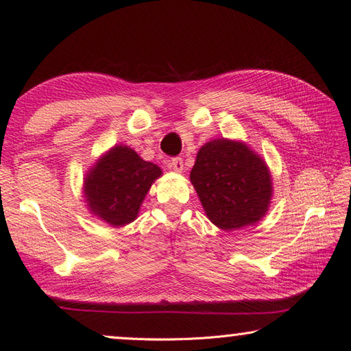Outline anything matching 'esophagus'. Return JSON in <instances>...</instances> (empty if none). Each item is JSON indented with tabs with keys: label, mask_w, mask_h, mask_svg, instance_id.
<instances>
[{
	"label": "esophagus",
	"mask_w": 351,
	"mask_h": 351,
	"mask_svg": "<svg viewBox=\"0 0 351 351\" xmlns=\"http://www.w3.org/2000/svg\"><path fill=\"white\" fill-rule=\"evenodd\" d=\"M169 168H173L177 173H182L183 171V159L182 157H173L169 162Z\"/></svg>",
	"instance_id": "esophagus-1"
}]
</instances>
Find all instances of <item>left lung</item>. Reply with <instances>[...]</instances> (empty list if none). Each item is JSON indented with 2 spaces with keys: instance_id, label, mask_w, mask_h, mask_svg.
<instances>
[{
  "instance_id": "8db88e82",
  "label": "left lung",
  "mask_w": 351,
  "mask_h": 351,
  "mask_svg": "<svg viewBox=\"0 0 351 351\" xmlns=\"http://www.w3.org/2000/svg\"><path fill=\"white\" fill-rule=\"evenodd\" d=\"M191 182L207 218L223 230L259 221L273 191L265 162L247 145L227 139L199 148Z\"/></svg>"
}]
</instances>
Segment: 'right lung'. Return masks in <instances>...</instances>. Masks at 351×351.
Returning <instances> with one entry per match:
<instances>
[{
  "label": "right lung",
  "instance_id": "right-lung-1",
  "mask_svg": "<svg viewBox=\"0 0 351 351\" xmlns=\"http://www.w3.org/2000/svg\"><path fill=\"white\" fill-rule=\"evenodd\" d=\"M160 174L159 167L142 160L132 148H112L84 180L89 209L110 226L132 223L149 186Z\"/></svg>",
  "mask_w": 351,
  "mask_h": 351
}]
</instances>
